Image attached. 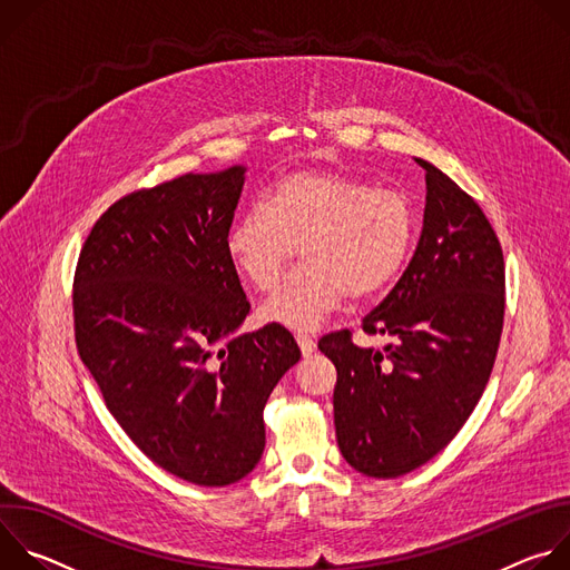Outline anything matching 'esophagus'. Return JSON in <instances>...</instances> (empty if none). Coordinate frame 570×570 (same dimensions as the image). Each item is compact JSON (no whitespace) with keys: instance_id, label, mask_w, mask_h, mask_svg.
Listing matches in <instances>:
<instances>
[{"instance_id":"esophagus-1","label":"esophagus","mask_w":570,"mask_h":570,"mask_svg":"<svg viewBox=\"0 0 570 570\" xmlns=\"http://www.w3.org/2000/svg\"><path fill=\"white\" fill-rule=\"evenodd\" d=\"M295 341H297V345H299V350H302V354H304V356H311V354L315 352V341H313L311 336H306V334H297V336H295Z\"/></svg>"}]
</instances>
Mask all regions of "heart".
<instances>
[{"mask_svg": "<svg viewBox=\"0 0 570 570\" xmlns=\"http://www.w3.org/2000/svg\"><path fill=\"white\" fill-rule=\"evenodd\" d=\"M415 229V212L403 194L313 169L279 178L264 207L229 227L225 250L243 277L268 291L299 248L304 264L259 313L282 327L313 332L347 295L365 299L392 284L413 250Z\"/></svg>", "mask_w": 570, "mask_h": 570, "instance_id": "b5f03b06", "label": "heart"}]
</instances>
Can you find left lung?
I'll list each match as a JSON object with an SVG mask.
<instances>
[{
  "label": "left lung",
  "instance_id": "obj_1",
  "mask_svg": "<svg viewBox=\"0 0 570 570\" xmlns=\"http://www.w3.org/2000/svg\"><path fill=\"white\" fill-rule=\"evenodd\" d=\"M417 250L390 295L363 320L383 350L350 332L320 338L336 365V440L372 478H396L438 455L490 381L505 311L501 243L478 203L431 161Z\"/></svg>",
  "mask_w": 570,
  "mask_h": 570
}]
</instances>
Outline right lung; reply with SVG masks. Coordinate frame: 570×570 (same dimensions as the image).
Masks as SVG:
<instances>
[{
    "label": "right lung",
    "mask_w": 570,
    "mask_h": 570,
    "mask_svg": "<svg viewBox=\"0 0 570 570\" xmlns=\"http://www.w3.org/2000/svg\"><path fill=\"white\" fill-rule=\"evenodd\" d=\"M243 183L234 165L117 200L73 277L76 347L108 411L155 464L203 487L257 466L266 401L302 356L282 324L238 334L250 302L225 238Z\"/></svg>",
    "instance_id": "right-lung-1"
}]
</instances>
